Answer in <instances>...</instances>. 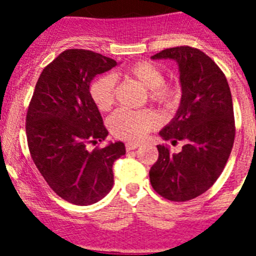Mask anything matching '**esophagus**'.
Listing matches in <instances>:
<instances>
[{"label":"esophagus","instance_id":"obj_1","mask_svg":"<svg viewBox=\"0 0 256 256\" xmlns=\"http://www.w3.org/2000/svg\"><path fill=\"white\" fill-rule=\"evenodd\" d=\"M138 146H140L138 142H126V150H136V148H138Z\"/></svg>","mask_w":256,"mask_h":256}]
</instances>
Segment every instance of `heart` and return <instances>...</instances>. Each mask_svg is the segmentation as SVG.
I'll list each match as a JSON object with an SVG mask.
<instances>
[{"label":"heart","instance_id":"b5f03b06","mask_svg":"<svg viewBox=\"0 0 256 256\" xmlns=\"http://www.w3.org/2000/svg\"><path fill=\"white\" fill-rule=\"evenodd\" d=\"M126 78H132L148 88V98L164 108L174 105L180 90L174 83L165 82L164 72L151 61H137L124 70ZM90 94L100 112H108L115 104L116 80L112 74H104L91 83ZM159 116L151 108L126 110L119 108L108 119L112 134L126 141H140L159 126Z\"/></svg>","mask_w":256,"mask_h":256}]
</instances>
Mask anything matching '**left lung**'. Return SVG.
<instances>
[{"mask_svg":"<svg viewBox=\"0 0 256 256\" xmlns=\"http://www.w3.org/2000/svg\"><path fill=\"white\" fill-rule=\"evenodd\" d=\"M151 58H173L180 66L182 100L177 115L160 130L173 154L158 144L159 158L150 169L152 188L166 200L188 201L216 183L234 148V104L224 73L202 51L190 46L165 48Z\"/></svg>","mask_w":256,"mask_h":256,"instance_id":"left-lung-1","label":"left lung"}]
</instances>
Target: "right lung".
Wrapping results in <instances>:
<instances>
[{
    "label": "right lung",
    "mask_w": 256,
    "mask_h": 256,
    "mask_svg": "<svg viewBox=\"0 0 256 256\" xmlns=\"http://www.w3.org/2000/svg\"><path fill=\"white\" fill-rule=\"evenodd\" d=\"M116 61L94 51L61 52L40 73L26 112L29 152L56 195L74 205H91L114 184L112 164L126 154L123 142L88 150L108 136L90 83Z\"/></svg>",
    "instance_id": "1"
}]
</instances>
